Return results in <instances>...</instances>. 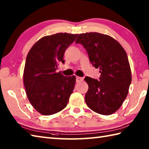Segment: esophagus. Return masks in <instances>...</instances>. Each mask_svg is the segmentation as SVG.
Wrapping results in <instances>:
<instances>
[{
	"instance_id": "obj_1",
	"label": "esophagus",
	"mask_w": 149,
	"mask_h": 149,
	"mask_svg": "<svg viewBox=\"0 0 149 149\" xmlns=\"http://www.w3.org/2000/svg\"><path fill=\"white\" fill-rule=\"evenodd\" d=\"M84 80L83 77H76V82L77 83H80V82H82Z\"/></svg>"
}]
</instances>
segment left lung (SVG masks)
Here are the masks:
<instances>
[{
	"instance_id": "obj_1",
	"label": "left lung",
	"mask_w": 149,
	"mask_h": 149,
	"mask_svg": "<svg viewBox=\"0 0 149 149\" xmlns=\"http://www.w3.org/2000/svg\"><path fill=\"white\" fill-rule=\"evenodd\" d=\"M86 50L90 61L99 68V81L84 78L88 84L85 95L87 106L100 115L116 112L127 97L131 70L125 50L113 38L99 33L80 34L75 41Z\"/></svg>"
}]
</instances>
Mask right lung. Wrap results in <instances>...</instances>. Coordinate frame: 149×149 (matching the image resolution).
<instances>
[{
	"label": "right lung",
	"instance_id": "obj_1",
	"mask_svg": "<svg viewBox=\"0 0 149 149\" xmlns=\"http://www.w3.org/2000/svg\"><path fill=\"white\" fill-rule=\"evenodd\" d=\"M78 34L57 33L44 36L32 47L27 56L23 80L31 105L43 115L61 111L67 105L74 89L75 76L56 72L64 63L66 49Z\"/></svg>",
	"mask_w": 149,
	"mask_h": 149
}]
</instances>
